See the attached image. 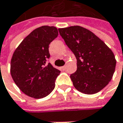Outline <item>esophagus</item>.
<instances>
[{"label": "esophagus", "instance_id": "esophagus-1", "mask_svg": "<svg viewBox=\"0 0 123 123\" xmlns=\"http://www.w3.org/2000/svg\"><path fill=\"white\" fill-rule=\"evenodd\" d=\"M62 70H65V69H66V66H62Z\"/></svg>", "mask_w": 123, "mask_h": 123}]
</instances>
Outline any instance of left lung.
Here are the masks:
<instances>
[{
  "instance_id": "1",
  "label": "left lung",
  "mask_w": 123,
  "mask_h": 123,
  "mask_svg": "<svg viewBox=\"0 0 123 123\" xmlns=\"http://www.w3.org/2000/svg\"><path fill=\"white\" fill-rule=\"evenodd\" d=\"M77 58V69L70 75L74 87L86 94H96L111 81L116 60L114 53L92 31L80 26L59 29Z\"/></svg>"
}]
</instances>
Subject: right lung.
Instances as JSON below:
<instances>
[{"mask_svg": "<svg viewBox=\"0 0 123 123\" xmlns=\"http://www.w3.org/2000/svg\"><path fill=\"white\" fill-rule=\"evenodd\" d=\"M58 36L55 26L36 29L22 41L13 52L10 72L17 86L34 98L46 97L53 90L60 71L46 63L50 57L49 46Z\"/></svg>", "mask_w": 123, "mask_h": 123, "instance_id": "add662e5", "label": "right lung"}]
</instances>
